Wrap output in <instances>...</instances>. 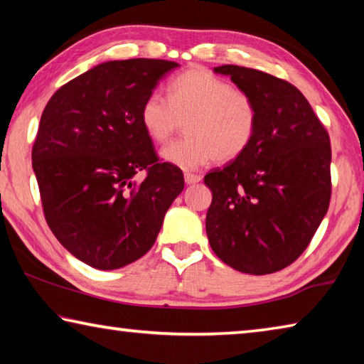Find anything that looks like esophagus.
<instances>
[{
    "label": "esophagus",
    "instance_id": "esophagus-1",
    "mask_svg": "<svg viewBox=\"0 0 364 364\" xmlns=\"http://www.w3.org/2000/svg\"><path fill=\"white\" fill-rule=\"evenodd\" d=\"M202 180L200 175H194V173H184V181L188 184H196Z\"/></svg>",
    "mask_w": 364,
    "mask_h": 364
}]
</instances>
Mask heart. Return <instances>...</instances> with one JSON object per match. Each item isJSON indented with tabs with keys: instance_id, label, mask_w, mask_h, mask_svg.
Instances as JSON below:
<instances>
[{
	"instance_id": "1",
	"label": "heart",
	"mask_w": 364,
	"mask_h": 364,
	"mask_svg": "<svg viewBox=\"0 0 364 364\" xmlns=\"http://www.w3.org/2000/svg\"><path fill=\"white\" fill-rule=\"evenodd\" d=\"M167 97L151 93L139 120L154 143H165L181 122L186 138L160 151L164 162L184 171L213 162H231L249 149L257 133L254 97L205 69H189L168 83Z\"/></svg>"
}]
</instances>
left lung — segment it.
<instances>
[{
    "mask_svg": "<svg viewBox=\"0 0 364 364\" xmlns=\"http://www.w3.org/2000/svg\"><path fill=\"white\" fill-rule=\"evenodd\" d=\"M213 72L254 97L258 125L242 156L204 178L208 242L241 273H276L301 255L329 208V134L286 80L239 65Z\"/></svg>",
    "mask_w": 364,
    "mask_h": 364,
    "instance_id": "1",
    "label": "left lung"
}]
</instances>
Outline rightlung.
<instances>
[{"label":"right lung","instance_id":"1","mask_svg":"<svg viewBox=\"0 0 364 364\" xmlns=\"http://www.w3.org/2000/svg\"><path fill=\"white\" fill-rule=\"evenodd\" d=\"M178 64L109 60L56 91L32 149L48 226L96 269L136 262L156 242L184 188L183 171L160 162L139 120L141 104ZM146 171L141 183L132 180Z\"/></svg>","mask_w":364,"mask_h":364}]
</instances>
